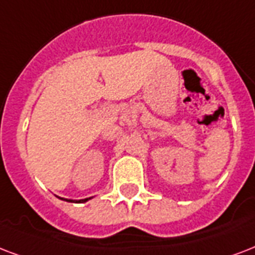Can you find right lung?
<instances>
[{
    "label": "right lung",
    "mask_w": 255,
    "mask_h": 255,
    "mask_svg": "<svg viewBox=\"0 0 255 255\" xmlns=\"http://www.w3.org/2000/svg\"><path fill=\"white\" fill-rule=\"evenodd\" d=\"M88 201V198H87V199H81V201H79L80 202V203H83V202H87ZM68 202H73V201H68Z\"/></svg>",
    "instance_id": "1"
}]
</instances>
